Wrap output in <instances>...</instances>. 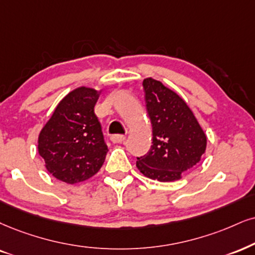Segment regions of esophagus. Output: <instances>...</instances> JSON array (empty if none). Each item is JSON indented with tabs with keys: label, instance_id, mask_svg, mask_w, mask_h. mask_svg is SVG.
<instances>
[{
	"label": "esophagus",
	"instance_id": "34e87169",
	"mask_svg": "<svg viewBox=\"0 0 255 255\" xmlns=\"http://www.w3.org/2000/svg\"><path fill=\"white\" fill-rule=\"evenodd\" d=\"M110 139H111L112 143H122L125 140V136H123V134H112Z\"/></svg>",
	"mask_w": 255,
	"mask_h": 255
}]
</instances>
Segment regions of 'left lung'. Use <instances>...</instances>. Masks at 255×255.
<instances>
[{
  "label": "left lung",
  "instance_id": "1",
  "mask_svg": "<svg viewBox=\"0 0 255 255\" xmlns=\"http://www.w3.org/2000/svg\"><path fill=\"white\" fill-rule=\"evenodd\" d=\"M145 106L152 125V145L137 157V168L159 182L180 180L183 171L200 162L207 137L183 99L161 81H143Z\"/></svg>",
  "mask_w": 255,
  "mask_h": 255
}]
</instances>
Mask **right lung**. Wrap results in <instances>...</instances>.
<instances>
[{
  "instance_id": "add662e5",
  "label": "right lung",
  "mask_w": 255,
  "mask_h": 255,
  "mask_svg": "<svg viewBox=\"0 0 255 255\" xmlns=\"http://www.w3.org/2000/svg\"><path fill=\"white\" fill-rule=\"evenodd\" d=\"M99 93L79 87L59 103L39 136L40 156L55 178L74 184L102 168L109 149L94 115Z\"/></svg>"
}]
</instances>
